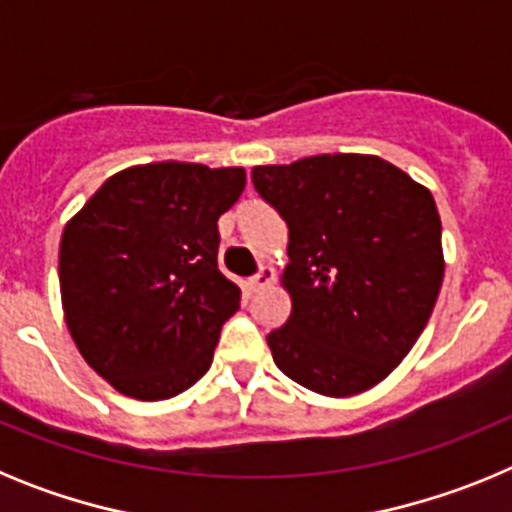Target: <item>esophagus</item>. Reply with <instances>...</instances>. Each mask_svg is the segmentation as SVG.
<instances>
[{"mask_svg": "<svg viewBox=\"0 0 512 512\" xmlns=\"http://www.w3.org/2000/svg\"><path fill=\"white\" fill-rule=\"evenodd\" d=\"M274 279H277V274H274V269L271 266H261L256 274H253L251 279L246 282V287L251 289V292H259V289L269 287V284H274Z\"/></svg>", "mask_w": 512, "mask_h": 512, "instance_id": "1", "label": "esophagus"}]
</instances>
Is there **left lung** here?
<instances>
[{"mask_svg": "<svg viewBox=\"0 0 512 512\" xmlns=\"http://www.w3.org/2000/svg\"><path fill=\"white\" fill-rule=\"evenodd\" d=\"M251 179L289 228L292 312L266 336L274 364L325 397L372 390L410 354L438 300L433 194L364 153L253 166Z\"/></svg>", "mask_w": 512, "mask_h": 512, "instance_id": "left-lung-1", "label": "left lung"}]
</instances>
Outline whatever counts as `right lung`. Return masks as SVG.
<instances>
[{"label":"right lung","mask_w":512,"mask_h":512,"mask_svg":"<svg viewBox=\"0 0 512 512\" xmlns=\"http://www.w3.org/2000/svg\"><path fill=\"white\" fill-rule=\"evenodd\" d=\"M243 187L241 166H130L63 228L66 325L122 395L169 400L210 369L220 328L241 305L238 284L217 269V220Z\"/></svg>","instance_id":"1"}]
</instances>
